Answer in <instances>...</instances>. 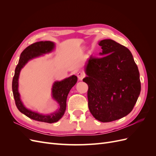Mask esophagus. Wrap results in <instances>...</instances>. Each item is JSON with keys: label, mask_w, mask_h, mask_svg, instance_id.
Here are the masks:
<instances>
[{"label": "esophagus", "mask_w": 156, "mask_h": 156, "mask_svg": "<svg viewBox=\"0 0 156 156\" xmlns=\"http://www.w3.org/2000/svg\"><path fill=\"white\" fill-rule=\"evenodd\" d=\"M85 77V73L83 72H79L77 73V77L79 80H83V79Z\"/></svg>", "instance_id": "obj_1"}]
</instances>
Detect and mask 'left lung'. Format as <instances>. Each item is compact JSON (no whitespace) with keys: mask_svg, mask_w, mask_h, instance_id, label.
<instances>
[{"mask_svg":"<svg viewBox=\"0 0 156 156\" xmlns=\"http://www.w3.org/2000/svg\"><path fill=\"white\" fill-rule=\"evenodd\" d=\"M101 57L90 56L83 81L88 86V108L102 122L119 120L133 110L140 92L138 67L130 51L115 41L103 40Z\"/></svg>","mask_w":156,"mask_h":156,"instance_id":"left-lung-1","label":"left lung"}]
</instances>
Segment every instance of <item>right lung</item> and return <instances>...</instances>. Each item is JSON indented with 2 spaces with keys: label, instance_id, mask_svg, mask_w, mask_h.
Instances as JSON below:
<instances>
[{
  "label": "right lung",
  "instance_id": "add662e5",
  "mask_svg": "<svg viewBox=\"0 0 156 156\" xmlns=\"http://www.w3.org/2000/svg\"><path fill=\"white\" fill-rule=\"evenodd\" d=\"M54 44L49 41H38L28 46L21 53L19 62L15 69V74L12 81V91L15 103L18 110L23 114L30 119L39 122L54 123L58 121L64 114L66 107V99L69 92L77 81V77L72 75L62 81H56L54 83L52 90L53 97L58 101L60 108L55 112L50 115H42L38 113L28 110L23 106L20 100V94L18 92V78L21 68L27 63L29 60L41 55L44 53H48L54 48Z\"/></svg>",
  "mask_w": 156,
  "mask_h": 156
}]
</instances>
